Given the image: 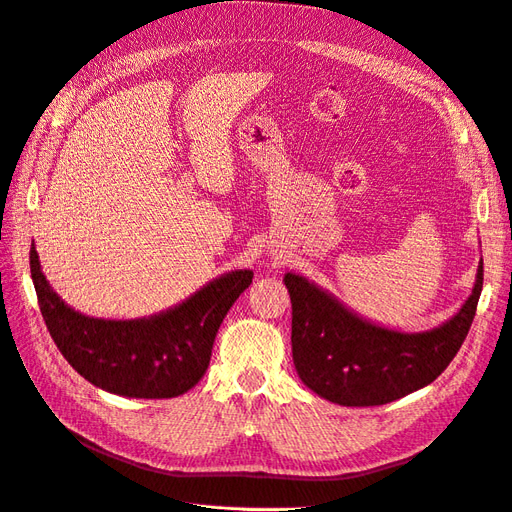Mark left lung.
<instances>
[{
	"label": "left lung",
	"mask_w": 512,
	"mask_h": 512,
	"mask_svg": "<svg viewBox=\"0 0 512 512\" xmlns=\"http://www.w3.org/2000/svg\"><path fill=\"white\" fill-rule=\"evenodd\" d=\"M284 284L292 303V361L307 389L339 406H382L431 384L455 359L483 290V262L459 312L421 333L369 322L303 275L286 273Z\"/></svg>",
	"instance_id": "left-lung-1"
}]
</instances>
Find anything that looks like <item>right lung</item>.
Instances as JSON below:
<instances>
[{
  "mask_svg": "<svg viewBox=\"0 0 512 512\" xmlns=\"http://www.w3.org/2000/svg\"><path fill=\"white\" fill-rule=\"evenodd\" d=\"M29 267L40 312L64 359L94 386L136 399L188 393L205 376L215 335L254 271H228L166 312L104 320L76 312L46 282L36 247Z\"/></svg>",
  "mask_w": 512,
  "mask_h": 512,
  "instance_id": "add662e5",
  "label": "right lung"
}]
</instances>
